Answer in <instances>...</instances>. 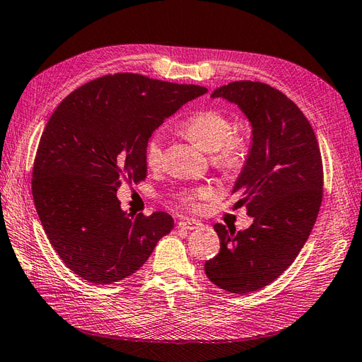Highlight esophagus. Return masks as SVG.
Segmentation results:
<instances>
[{"label":"esophagus","instance_id":"1","mask_svg":"<svg viewBox=\"0 0 362 362\" xmlns=\"http://www.w3.org/2000/svg\"><path fill=\"white\" fill-rule=\"evenodd\" d=\"M202 226V223L199 220H191V218H187V220H180L179 221V228H182V229H189V230H192V229H199Z\"/></svg>","mask_w":362,"mask_h":362}]
</instances>
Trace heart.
<instances>
[{
    "mask_svg": "<svg viewBox=\"0 0 362 362\" xmlns=\"http://www.w3.org/2000/svg\"><path fill=\"white\" fill-rule=\"evenodd\" d=\"M180 132L202 150L211 154V162L221 173H235L245 165L251 144L243 132L233 129L226 115L216 110H202L182 120ZM163 136L156 132L145 144V162L148 166H157L162 160ZM212 196L211 188H197L183 194V202L189 206H197L203 199Z\"/></svg>",
    "mask_w": 362,
    "mask_h": 362,
    "instance_id": "obj_1",
    "label": "heart"
}]
</instances>
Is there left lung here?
Masks as SVG:
<instances>
[{
    "mask_svg": "<svg viewBox=\"0 0 362 362\" xmlns=\"http://www.w3.org/2000/svg\"><path fill=\"white\" fill-rule=\"evenodd\" d=\"M211 98L237 104L252 125L251 151L233 194L254 223L238 233L214 225L220 252L205 263L220 289L245 295L276 280L308 242L322 202V160L309 120L280 90L235 81Z\"/></svg>",
    "mask_w": 362,
    "mask_h": 362,
    "instance_id": "left-lung-1",
    "label": "left lung"
}]
</instances>
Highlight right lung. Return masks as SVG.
<instances>
[{
    "instance_id": "1",
    "label": "right lung",
    "mask_w": 362,
    "mask_h": 362,
    "mask_svg": "<svg viewBox=\"0 0 362 362\" xmlns=\"http://www.w3.org/2000/svg\"><path fill=\"white\" fill-rule=\"evenodd\" d=\"M206 91L116 73L71 91L54 110L35 156L32 194L50 245L82 280H124L171 233L170 214L128 216L116 192L122 180H145L148 139Z\"/></svg>"
}]
</instances>
